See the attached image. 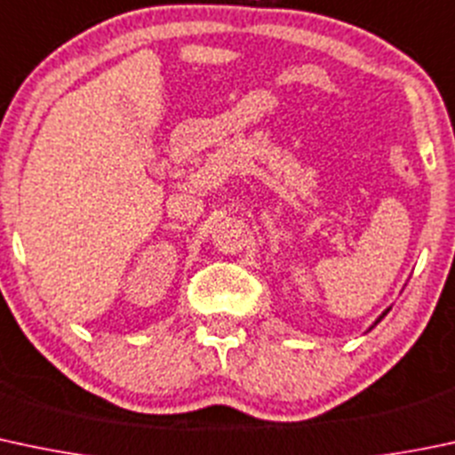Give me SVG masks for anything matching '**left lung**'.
I'll use <instances>...</instances> for the list:
<instances>
[{
    "label": "left lung",
    "instance_id": "1",
    "mask_svg": "<svg viewBox=\"0 0 455 455\" xmlns=\"http://www.w3.org/2000/svg\"><path fill=\"white\" fill-rule=\"evenodd\" d=\"M386 314H388V309H386V312H384V314H381V315H379V320H381V318H384V315H386ZM379 320H377V323H379ZM377 323H375V324H377Z\"/></svg>",
    "mask_w": 455,
    "mask_h": 455
}]
</instances>
